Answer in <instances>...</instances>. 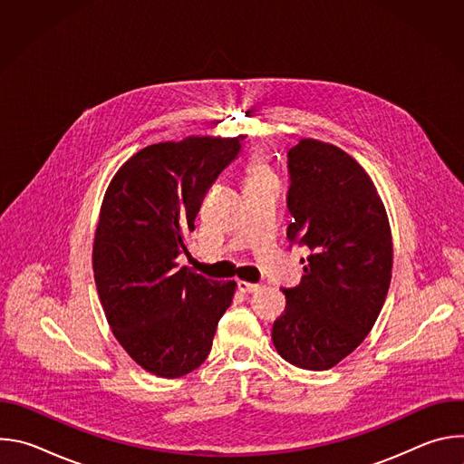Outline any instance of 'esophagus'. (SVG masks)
I'll list each match as a JSON object with an SVG mask.
<instances>
[{
    "mask_svg": "<svg viewBox=\"0 0 464 464\" xmlns=\"http://www.w3.org/2000/svg\"><path fill=\"white\" fill-rule=\"evenodd\" d=\"M237 285H238V290H240V292H244V294H253V292H256V290L260 288V285L246 283V281H238Z\"/></svg>",
    "mask_w": 464,
    "mask_h": 464,
    "instance_id": "esophagus-1",
    "label": "esophagus"
}]
</instances>
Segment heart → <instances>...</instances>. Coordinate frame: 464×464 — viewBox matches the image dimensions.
<instances>
[{
	"label": "heart",
	"instance_id": "b5f03b06",
	"mask_svg": "<svg viewBox=\"0 0 464 464\" xmlns=\"http://www.w3.org/2000/svg\"><path fill=\"white\" fill-rule=\"evenodd\" d=\"M266 179H276L272 169L268 167V163L264 161V158L255 156L249 160L247 167H246V185L247 183H258V181H266Z\"/></svg>",
	"mask_w": 464,
	"mask_h": 464
}]
</instances>
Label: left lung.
<instances>
[{
  "label": "left lung",
  "mask_w": 464,
  "mask_h": 464,
  "mask_svg": "<svg viewBox=\"0 0 464 464\" xmlns=\"http://www.w3.org/2000/svg\"><path fill=\"white\" fill-rule=\"evenodd\" d=\"M286 237L306 246L304 276L285 288L286 308L272 340L292 365L324 371L371 333L392 268L385 208L369 174L342 149L301 140L288 152Z\"/></svg>",
  "instance_id": "8db88e82"
}]
</instances>
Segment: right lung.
Listing matches in <instances>:
<instances>
[{
  "label": "right lung",
  "mask_w": 464,
  "mask_h": 464,
  "mask_svg": "<svg viewBox=\"0 0 464 464\" xmlns=\"http://www.w3.org/2000/svg\"><path fill=\"white\" fill-rule=\"evenodd\" d=\"M238 138H185L150 145L113 176L93 242L97 292L111 333L130 358L179 378L211 353L235 281H211L176 258L208 188L240 154Z\"/></svg>",
  "instance_id": "right-lung-1"
}]
</instances>
